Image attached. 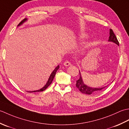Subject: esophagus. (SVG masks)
<instances>
[{
	"label": "esophagus",
	"instance_id": "obj_1",
	"mask_svg": "<svg viewBox=\"0 0 129 129\" xmlns=\"http://www.w3.org/2000/svg\"><path fill=\"white\" fill-rule=\"evenodd\" d=\"M70 65H71V63L69 61H65L64 62V66L68 67V66H70Z\"/></svg>",
	"mask_w": 129,
	"mask_h": 129
}]
</instances>
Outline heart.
Returning <instances> with one entry per match:
<instances>
[{
	"label": "heart",
	"instance_id": "obj_1",
	"mask_svg": "<svg viewBox=\"0 0 129 129\" xmlns=\"http://www.w3.org/2000/svg\"><path fill=\"white\" fill-rule=\"evenodd\" d=\"M80 37V38H81V39H85V38H87V35H86V34H81Z\"/></svg>",
	"mask_w": 129,
	"mask_h": 129
}]
</instances>
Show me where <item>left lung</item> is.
<instances>
[{
    "label": "left lung",
    "mask_w": 129,
    "mask_h": 129,
    "mask_svg": "<svg viewBox=\"0 0 129 129\" xmlns=\"http://www.w3.org/2000/svg\"><path fill=\"white\" fill-rule=\"evenodd\" d=\"M108 41L109 42H113L114 43H115L117 45H119V43L118 42V40H117L115 35L114 33L113 30L111 29H110V36H109V39ZM79 73H80V78L79 79V80L76 81V86L82 93L88 95L94 94V93L100 91L101 90H102L104 88V87H106L105 86L103 87H100V88H94V87L87 86L84 83L83 79H82L81 78L80 71H79Z\"/></svg>",
    "instance_id": "obj_1"
}]
</instances>
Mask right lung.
<instances>
[{"label":"right lung","instance_id":"obj_1","mask_svg":"<svg viewBox=\"0 0 129 129\" xmlns=\"http://www.w3.org/2000/svg\"><path fill=\"white\" fill-rule=\"evenodd\" d=\"M27 20H28V19H26V18H25L24 19H23V20L22 21H21V22L18 24V26L21 25V24H23L24 22H25V21H26ZM59 65H57V66L55 68V69L53 70V72L51 73V75H50V76H49V79H48V81H47V83H46V84L45 85V86H44L43 87H42V89H39V90H35V91H27V92H35L43 91H44V90H45L46 88H47V87L51 84L52 81H53V79H54V76H55V74H56V72H57V70L59 69Z\"/></svg>","mask_w":129,"mask_h":129}]
</instances>
